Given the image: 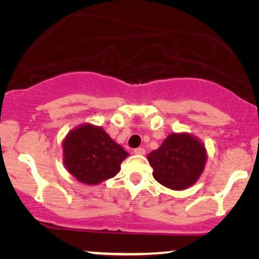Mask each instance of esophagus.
<instances>
[{"label":"esophagus","instance_id":"obj_1","mask_svg":"<svg viewBox=\"0 0 259 259\" xmlns=\"http://www.w3.org/2000/svg\"><path fill=\"white\" fill-rule=\"evenodd\" d=\"M146 153V151H145L144 147H138L134 150V154H139V155H144Z\"/></svg>","mask_w":259,"mask_h":259}]
</instances>
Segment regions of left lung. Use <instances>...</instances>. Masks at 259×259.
Instances as JSON below:
<instances>
[{"instance_id":"left-lung-1","label":"left lung","mask_w":259,"mask_h":259,"mask_svg":"<svg viewBox=\"0 0 259 259\" xmlns=\"http://www.w3.org/2000/svg\"><path fill=\"white\" fill-rule=\"evenodd\" d=\"M158 183L180 191L192 186L204 171L207 155L205 146L189 133H172L158 150L147 155Z\"/></svg>"}]
</instances>
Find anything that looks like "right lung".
<instances>
[{"instance_id":"obj_1","label":"right lung","mask_w":259,"mask_h":259,"mask_svg":"<svg viewBox=\"0 0 259 259\" xmlns=\"http://www.w3.org/2000/svg\"><path fill=\"white\" fill-rule=\"evenodd\" d=\"M63 164L76 180L97 185L113 178L128 153L101 127L83 123L67 134L62 143Z\"/></svg>"}]
</instances>
